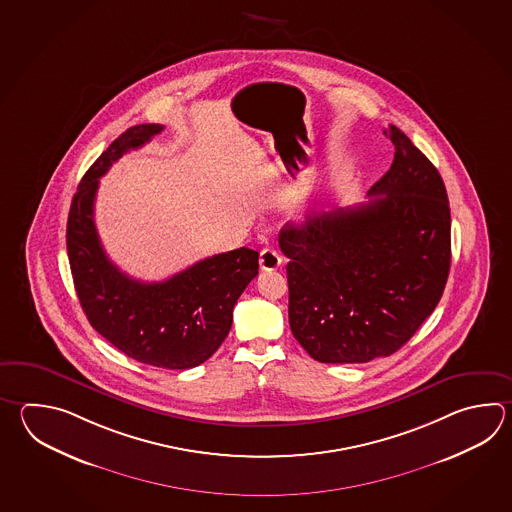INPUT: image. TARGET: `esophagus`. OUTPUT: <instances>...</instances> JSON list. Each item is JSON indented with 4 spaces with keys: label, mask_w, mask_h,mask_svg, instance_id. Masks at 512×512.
I'll return each mask as SVG.
<instances>
[{
    "label": "esophagus",
    "mask_w": 512,
    "mask_h": 512,
    "mask_svg": "<svg viewBox=\"0 0 512 512\" xmlns=\"http://www.w3.org/2000/svg\"><path fill=\"white\" fill-rule=\"evenodd\" d=\"M259 264H261V270L264 272H272L277 270L282 264L281 253L273 248H264L259 255Z\"/></svg>",
    "instance_id": "esophagus-1"
}]
</instances>
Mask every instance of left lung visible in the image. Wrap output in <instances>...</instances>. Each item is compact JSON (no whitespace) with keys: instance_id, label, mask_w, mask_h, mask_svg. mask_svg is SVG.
Masks as SVG:
<instances>
[{"instance_id":"obj_1","label":"left lung","mask_w":512,"mask_h":512,"mask_svg":"<svg viewBox=\"0 0 512 512\" xmlns=\"http://www.w3.org/2000/svg\"><path fill=\"white\" fill-rule=\"evenodd\" d=\"M394 162L372 199L279 235L290 328L319 363H368L397 352L445 290L450 208L434 164L401 129L383 131Z\"/></svg>"}]
</instances>
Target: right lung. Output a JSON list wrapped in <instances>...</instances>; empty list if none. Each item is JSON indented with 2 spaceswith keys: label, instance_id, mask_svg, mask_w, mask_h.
Here are the masks:
<instances>
[{
  "label": "right lung",
  "instance_id": "1",
  "mask_svg": "<svg viewBox=\"0 0 512 512\" xmlns=\"http://www.w3.org/2000/svg\"><path fill=\"white\" fill-rule=\"evenodd\" d=\"M162 129L129 127L87 169L69 209L67 253L82 310L98 334L138 363L188 370L208 361L230 334L233 306L259 273V253H219L162 282L131 279L107 257L94 226L98 178Z\"/></svg>",
  "mask_w": 512,
  "mask_h": 512
}]
</instances>
